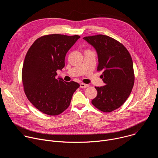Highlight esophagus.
Here are the masks:
<instances>
[{"mask_svg":"<svg viewBox=\"0 0 158 158\" xmlns=\"http://www.w3.org/2000/svg\"><path fill=\"white\" fill-rule=\"evenodd\" d=\"M89 84H84V83H81L80 84V87L81 88H85V87H89Z\"/></svg>","mask_w":158,"mask_h":158,"instance_id":"34e87169","label":"esophagus"}]
</instances>
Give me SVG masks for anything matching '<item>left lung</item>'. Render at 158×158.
Listing matches in <instances>:
<instances>
[{"mask_svg":"<svg viewBox=\"0 0 158 158\" xmlns=\"http://www.w3.org/2000/svg\"><path fill=\"white\" fill-rule=\"evenodd\" d=\"M96 49L98 71H102L106 84L95 87L97 96L92 104L102 112H109L121 107L129 96L134 82L133 63L127 49L118 40L105 35L83 38Z\"/></svg>","mask_w":158,"mask_h":158,"instance_id":"obj_1","label":"left lung"}]
</instances>
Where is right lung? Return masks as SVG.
Returning <instances> with one entry per match:
<instances>
[{"label":"right lung","mask_w":158,"mask_h":158,"mask_svg":"<svg viewBox=\"0 0 158 158\" xmlns=\"http://www.w3.org/2000/svg\"><path fill=\"white\" fill-rule=\"evenodd\" d=\"M80 38L51 34L38 38L28 50L22 67V79L29 101L43 113L56 116L70 105L80 86L74 81L57 79L56 71L65 66V57Z\"/></svg>","instance_id":"add662e5"}]
</instances>
